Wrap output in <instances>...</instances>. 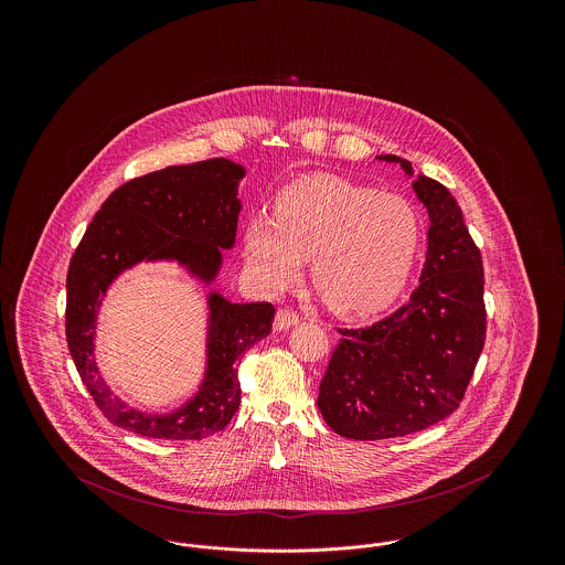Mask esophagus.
<instances>
[{
    "label": "esophagus",
    "mask_w": 565,
    "mask_h": 565,
    "mask_svg": "<svg viewBox=\"0 0 565 565\" xmlns=\"http://www.w3.org/2000/svg\"><path fill=\"white\" fill-rule=\"evenodd\" d=\"M300 322V318H298V313H295L292 309H279L277 311V316H275V330H288V328H292L296 323Z\"/></svg>",
    "instance_id": "esophagus-1"
}]
</instances>
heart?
<instances>
[{
  "label": "heart",
  "instance_id": "1",
  "mask_svg": "<svg viewBox=\"0 0 565 565\" xmlns=\"http://www.w3.org/2000/svg\"><path fill=\"white\" fill-rule=\"evenodd\" d=\"M419 242L422 220L404 196L316 175L284 190L275 215L249 217L243 258L269 292L295 286L311 258L323 300L339 313L364 316L403 290Z\"/></svg>",
  "mask_w": 565,
  "mask_h": 565
}]
</instances>
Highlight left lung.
I'll list each match as a JSON object with an SVG mask.
<instances>
[{"label": "left lung", "mask_w": 565, "mask_h": 565, "mask_svg": "<svg viewBox=\"0 0 565 565\" xmlns=\"http://www.w3.org/2000/svg\"><path fill=\"white\" fill-rule=\"evenodd\" d=\"M398 162L430 215L419 286L390 318L343 334L320 383L326 424L355 440L426 430L456 411L484 345L483 260L454 194Z\"/></svg>", "instance_id": "left-lung-1"}]
</instances>
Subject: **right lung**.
I'll list each match as a JSON object with an SVG mask.
<instances>
[{
	"label": "right lung",
	"instance_id": "right-lung-1",
	"mask_svg": "<svg viewBox=\"0 0 565 565\" xmlns=\"http://www.w3.org/2000/svg\"><path fill=\"white\" fill-rule=\"evenodd\" d=\"M245 167L210 159L167 167L114 190L88 224L67 270V345L93 401L122 430L164 440H201L224 430L242 403L237 360L270 332V302H231L207 292L205 373L189 401L167 413L129 406L95 360L97 316L109 286L141 263H175L203 288L222 269L242 212Z\"/></svg>",
	"mask_w": 565,
	"mask_h": 565
}]
</instances>
